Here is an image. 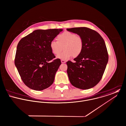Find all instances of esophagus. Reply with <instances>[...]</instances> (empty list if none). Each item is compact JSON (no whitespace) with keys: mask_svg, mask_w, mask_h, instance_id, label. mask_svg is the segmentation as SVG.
<instances>
[{"mask_svg":"<svg viewBox=\"0 0 126 126\" xmlns=\"http://www.w3.org/2000/svg\"><path fill=\"white\" fill-rule=\"evenodd\" d=\"M61 62L62 63H65L66 62V61H65V60H61Z\"/></svg>","mask_w":126,"mask_h":126,"instance_id":"34e87169","label":"esophagus"}]
</instances>
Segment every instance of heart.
<instances>
[{"label": "heart", "instance_id": "b5f03b06", "mask_svg": "<svg viewBox=\"0 0 126 126\" xmlns=\"http://www.w3.org/2000/svg\"><path fill=\"white\" fill-rule=\"evenodd\" d=\"M57 41L52 40L50 42V48L54 54H58L62 50H64L57 55L58 59L66 60L71 58L79 56L83 50V41L81 37L74 33L65 32L57 37Z\"/></svg>", "mask_w": 126, "mask_h": 126}]
</instances>
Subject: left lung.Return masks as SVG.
<instances>
[{"label":"left lung","mask_w":126,"mask_h":126,"mask_svg":"<svg viewBox=\"0 0 126 126\" xmlns=\"http://www.w3.org/2000/svg\"><path fill=\"white\" fill-rule=\"evenodd\" d=\"M80 36L83 50L74 60L67 62L69 80L74 87L82 90L93 88L100 81L108 62L109 56L103 38L96 31L86 27L67 29Z\"/></svg>","instance_id":"obj_1"}]
</instances>
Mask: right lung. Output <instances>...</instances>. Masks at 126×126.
Returning <instances> with one entry per match:
<instances>
[{
  "instance_id": "obj_1",
  "label": "right lung",
  "mask_w": 126,
  "mask_h": 126,
  "mask_svg": "<svg viewBox=\"0 0 126 126\" xmlns=\"http://www.w3.org/2000/svg\"><path fill=\"white\" fill-rule=\"evenodd\" d=\"M63 29L36 30L18 43L15 64L24 83L29 88L42 91L54 81L61 62L50 48V42Z\"/></svg>"
}]
</instances>
